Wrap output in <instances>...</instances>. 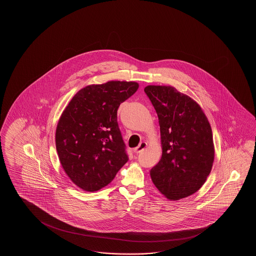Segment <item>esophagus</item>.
I'll list each match as a JSON object with an SVG mask.
<instances>
[{"mask_svg": "<svg viewBox=\"0 0 256 256\" xmlns=\"http://www.w3.org/2000/svg\"><path fill=\"white\" fill-rule=\"evenodd\" d=\"M146 146L147 142H141L140 144L134 149V152H136V154H139V152H141Z\"/></svg>", "mask_w": 256, "mask_h": 256, "instance_id": "obj_1", "label": "esophagus"}]
</instances>
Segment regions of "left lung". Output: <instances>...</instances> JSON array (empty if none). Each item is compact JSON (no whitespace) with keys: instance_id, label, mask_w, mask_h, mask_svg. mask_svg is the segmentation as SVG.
<instances>
[{"instance_id":"1","label":"left lung","mask_w":256,"mask_h":256,"mask_svg":"<svg viewBox=\"0 0 256 256\" xmlns=\"http://www.w3.org/2000/svg\"><path fill=\"white\" fill-rule=\"evenodd\" d=\"M144 92L158 116L162 156L150 171L152 183L170 200L190 196L212 168V130L202 107L172 86L149 85Z\"/></svg>"}]
</instances>
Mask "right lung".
Segmentation results:
<instances>
[{"label": "right lung", "instance_id": "add662e5", "mask_svg": "<svg viewBox=\"0 0 256 256\" xmlns=\"http://www.w3.org/2000/svg\"><path fill=\"white\" fill-rule=\"evenodd\" d=\"M138 88L137 82L119 80L88 85L74 95L60 116L56 130L60 163L83 190L106 186L128 161L117 110Z\"/></svg>", "mask_w": 256, "mask_h": 256}]
</instances>
